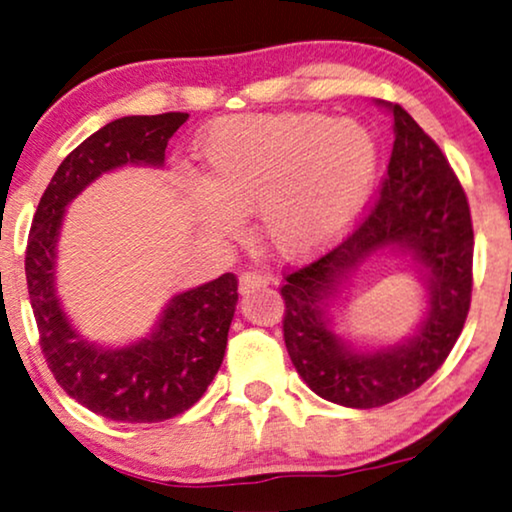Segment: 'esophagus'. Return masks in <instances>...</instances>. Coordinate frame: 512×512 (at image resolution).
I'll use <instances>...</instances> for the list:
<instances>
[{
  "instance_id": "34e87169",
  "label": "esophagus",
  "mask_w": 512,
  "mask_h": 512,
  "mask_svg": "<svg viewBox=\"0 0 512 512\" xmlns=\"http://www.w3.org/2000/svg\"><path fill=\"white\" fill-rule=\"evenodd\" d=\"M269 283V276L262 274V271H245L238 278V290H241V295H248L250 290L255 288H264V285Z\"/></svg>"
}]
</instances>
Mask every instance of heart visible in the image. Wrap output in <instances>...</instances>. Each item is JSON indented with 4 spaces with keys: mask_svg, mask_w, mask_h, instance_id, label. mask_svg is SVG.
<instances>
[{
    "mask_svg": "<svg viewBox=\"0 0 512 512\" xmlns=\"http://www.w3.org/2000/svg\"><path fill=\"white\" fill-rule=\"evenodd\" d=\"M196 220L234 234L236 215L283 257H306L351 227L377 177V142L353 119L318 112L243 114L215 121L199 142Z\"/></svg>",
    "mask_w": 512,
    "mask_h": 512,
    "instance_id": "1",
    "label": "heart"
}]
</instances>
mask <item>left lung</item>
Instances as JSON below:
<instances>
[{
    "label": "left lung",
    "mask_w": 512,
    "mask_h": 512,
    "mask_svg": "<svg viewBox=\"0 0 512 512\" xmlns=\"http://www.w3.org/2000/svg\"><path fill=\"white\" fill-rule=\"evenodd\" d=\"M379 199L356 229L318 260L285 274L283 339L292 365L330 403L370 410L417 391L459 339L473 292V222L445 154L400 105ZM381 247H400L427 271L429 310L418 335L379 352H353L329 330L322 307L343 276Z\"/></svg>",
    "instance_id": "8db88e82"
}]
</instances>
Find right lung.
<instances>
[{
  "mask_svg": "<svg viewBox=\"0 0 512 512\" xmlns=\"http://www.w3.org/2000/svg\"><path fill=\"white\" fill-rule=\"evenodd\" d=\"M185 112L121 117L102 126L60 163L34 213L25 250L27 292L39 346L63 391L100 417L156 424L187 412L220 370L238 278L222 274L170 299L147 339L124 349L88 344L56 297V243L65 206L95 177L126 163L161 166Z\"/></svg>",
  "mask_w": 512,
  "mask_h": 512,
  "instance_id": "right-lung-1",
  "label": "right lung"
}]
</instances>
